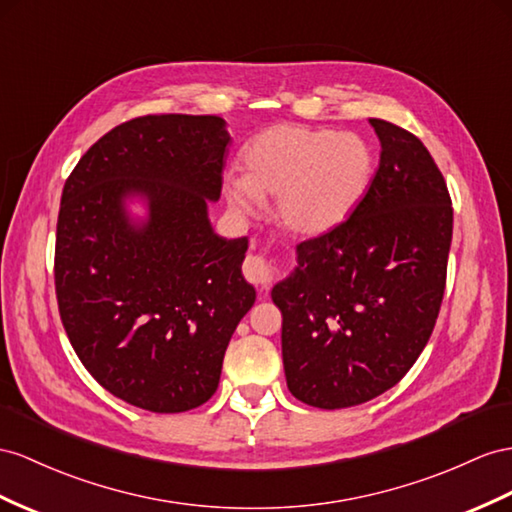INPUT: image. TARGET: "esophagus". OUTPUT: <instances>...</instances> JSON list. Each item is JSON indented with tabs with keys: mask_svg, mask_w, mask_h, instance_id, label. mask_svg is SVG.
I'll use <instances>...</instances> for the list:
<instances>
[{
	"mask_svg": "<svg viewBox=\"0 0 512 512\" xmlns=\"http://www.w3.org/2000/svg\"><path fill=\"white\" fill-rule=\"evenodd\" d=\"M244 277L251 281L253 285H261V287H268L272 281V266L270 261H266L264 257H255L251 255L246 259L244 264Z\"/></svg>",
	"mask_w": 512,
	"mask_h": 512,
	"instance_id": "esophagus-1",
	"label": "esophagus"
}]
</instances>
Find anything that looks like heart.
Wrapping results in <instances>:
<instances>
[{
	"mask_svg": "<svg viewBox=\"0 0 512 512\" xmlns=\"http://www.w3.org/2000/svg\"><path fill=\"white\" fill-rule=\"evenodd\" d=\"M244 175L227 173L222 192L238 216H255L277 196V218L298 235H324L346 222L374 175V153L352 131L283 123L248 144Z\"/></svg>",
	"mask_w": 512,
	"mask_h": 512,
	"instance_id": "heart-1",
	"label": "heart"
}]
</instances>
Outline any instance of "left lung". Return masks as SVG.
Wrapping results in <instances>:
<instances>
[{"mask_svg":"<svg viewBox=\"0 0 512 512\" xmlns=\"http://www.w3.org/2000/svg\"><path fill=\"white\" fill-rule=\"evenodd\" d=\"M381 162L337 229L296 246L272 287L283 313L287 389L318 409L381 396L411 370L435 329L452 242V201L422 140L370 119Z\"/></svg>","mask_w":512,"mask_h":512,"instance_id":"1","label":"left lung"}]
</instances>
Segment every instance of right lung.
I'll return each mask as SVG.
<instances>
[{
	"mask_svg": "<svg viewBox=\"0 0 512 512\" xmlns=\"http://www.w3.org/2000/svg\"><path fill=\"white\" fill-rule=\"evenodd\" d=\"M229 142L220 116H140L99 138L64 183V331L95 381L144 411L212 398L235 326L255 305L242 277L248 238H222L209 220Z\"/></svg>",
	"mask_w": 512,
	"mask_h": 512,
	"instance_id": "add662e5",
	"label": "right lung"
}]
</instances>
